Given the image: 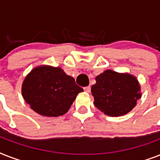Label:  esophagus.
<instances>
[{
    "mask_svg": "<svg viewBox=\"0 0 160 160\" xmlns=\"http://www.w3.org/2000/svg\"><path fill=\"white\" fill-rule=\"evenodd\" d=\"M84 90L85 92L90 93V86H86V87H84Z\"/></svg>",
    "mask_w": 160,
    "mask_h": 160,
    "instance_id": "esophagus-1",
    "label": "esophagus"
}]
</instances>
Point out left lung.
<instances>
[{"instance_id":"left-lung-1","label":"left lung","mask_w":160,"mask_h":160,"mask_svg":"<svg viewBox=\"0 0 160 160\" xmlns=\"http://www.w3.org/2000/svg\"><path fill=\"white\" fill-rule=\"evenodd\" d=\"M91 87L95 105L109 116H120L129 113L141 98L136 78L108 70L95 78Z\"/></svg>"}]
</instances>
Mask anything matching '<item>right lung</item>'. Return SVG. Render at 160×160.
I'll return each mask as SVG.
<instances>
[{
	"label": "right lung",
	"mask_w": 160,
	"mask_h": 160,
	"mask_svg": "<svg viewBox=\"0 0 160 160\" xmlns=\"http://www.w3.org/2000/svg\"><path fill=\"white\" fill-rule=\"evenodd\" d=\"M22 96L36 113L49 117L65 114L83 89L59 67L40 66L25 78Z\"/></svg>",
	"instance_id": "add662e5"
}]
</instances>
